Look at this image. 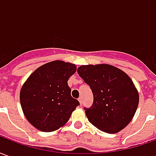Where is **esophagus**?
<instances>
[{
	"label": "esophagus",
	"mask_w": 156,
	"mask_h": 156,
	"mask_svg": "<svg viewBox=\"0 0 156 156\" xmlns=\"http://www.w3.org/2000/svg\"><path fill=\"white\" fill-rule=\"evenodd\" d=\"M78 101H79V104H80V105H82V103H83V102H82V97H80V98H78Z\"/></svg>",
	"instance_id": "esophagus-1"
}]
</instances>
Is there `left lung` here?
Here are the masks:
<instances>
[{
    "instance_id": "obj_1",
    "label": "left lung",
    "mask_w": 156,
    "mask_h": 156,
    "mask_svg": "<svg viewBox=\"0 0 156 156\" xmlns=\"http://www.w3.org/2000/svg\"><path fill=\"white\" fill-rule=\"evenodd\" d=\"M78 73L94 94L93 106L84 108L88 121L108 134L126 127L136 112L140 98L131 78L109 64L82 65Z\"/></svg>"
}]
</instances>
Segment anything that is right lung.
Here are the masks:
<instances>
[{"label": "right lung", "instance_id": "right-lung-1", "mask_svg": "<svg viewBox=\"0 0 156 156\" xmlns=\"http://www.w3.org/2000/svg\"><path fill=\"white\" fill-rule=\"evenodd\" d=\"M76 70L73 63L50 62L37 68L22 85L20 92L22 111L29 123L38 130L58 129L79 105L71 96L68 85Z\"/></svg>", "mask_w": 156, "mask_h": 156}]
</instances>
